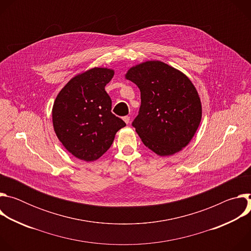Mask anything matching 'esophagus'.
Returning a JSON list of instances; mask_svg holds the SVG:
<instances>
[{
    "label": "esophagus",
    "instance_id": "34e87169",
    "mask_svg": "<svg viewBox=\"0 0 251 251\" xmlns=\"http://www.w3.org/2000/svg\"><path fill=\"white\" fill-rule=\"evenodd\" d=\"M123 120L125 121V123L128 124V123L130 122V117H129V116H124V117H123Z\"/></svg>",
    "mask_w": 251,
    "mask_h": 251
}]
</instances>
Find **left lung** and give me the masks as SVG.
Here are the masks:
<instances>
[{
	"instance_id": "left-lung-1",
	"label": "left lung",
	"mask_w": 251,
	"mask_h": 251,
	"mask_svg": "<svg viewBox=\"0 0 251 251\" xmlns=\"http://www.w3.org/2000/svg\"><path fill=\"white\" fill-rule=\"evenodd\" d=\"M140 89L141 106L132 126L144 145L160 156L186 147L201 118V104L191 80L176 68L147 61L128 70Z\"/></svg>"
}]
</instances>
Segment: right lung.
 Wrapping results in <instances>:
<instances>
[{
  "instance_id": "add662e5",
  "label": "right lung",
  "mask_w": 251,
  "mask_h": 251,
  "mask_svg": "<svg viewBox=\"0 0 251 251\" xmlns=\"http://www.w3.org/2000/svg\"><path fill=\"white\" fill-rule=\"evenodd\" d=\"M114 75L92 68L71 79L58 93L52 108L55 134L66 150L90 162L108 150L126 123L111 112L112 101L105 86Z\"/></svg>"
}]
</instances>
